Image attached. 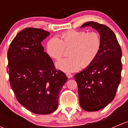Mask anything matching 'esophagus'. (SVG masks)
I'll return each instance as SVG.
<instances>
[{
    "label": "esophagus",
    "instance_id": "34e87169",
    "mask_svg": "<svg viewBox=\"0 0 128 128\" xmlns=\"http://www.w3.org/2000/svg\"><path fill=\"white\" fill-rule=\"evenodd\" d=\"M66 76H67V77H68L69 78H72V75L71 74H70V73H67L66 74Z\"/></svg>",
    "mask_w": 128,
    "mask_h": 128
}]
</instances>
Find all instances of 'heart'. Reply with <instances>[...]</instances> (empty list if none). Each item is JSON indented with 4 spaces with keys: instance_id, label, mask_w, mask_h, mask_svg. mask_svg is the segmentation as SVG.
I'll use <instances>...</instances> for the list:
<instances>
[{
    "instance_id": "1",
    "label": "heart",
    "mask_w": 128,
    "mask_h": 128,
    "mask_svg": "<svg viewBox=\"0 0 128 128\" xmlns=\"http://www.w3.org/2000/svg\"><path fill=\"white\" fill-rule=\"evenodd\" d=\"M100 47L101 40L96 32L70 30L63 33L60 39L57 37L50 38L46 44V51L51 58L58 59L64 55L65 48H70V56L56 62L58 69L70 72L90 65L97 56Z\"/></svg>"
}]
</instances>
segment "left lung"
I'll use <instances>...</instances> for the list:
<instances>
[{
    "instance_id": "left-lung-1",
    "label": "left lung",
    "mask_w": 128,
    "mask_h": 128,
    "mask_svg": "<svg viewBox=\"0 0 128 128\" xmlns=\"http://www.w3.org/2000/svg\"><path fill=\"white\" fill-rule=\"evenodd\" d=\"M91 26L99 33L101 47L92 63L74 76L79 103L87 112H96L110 104L121 82L122 51L115 34L104 24L88 22L80 28Z\"/></svg>"
}]
</instances>
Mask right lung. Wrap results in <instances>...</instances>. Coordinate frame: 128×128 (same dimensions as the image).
<instances>
[{
	"mask_svg": "<svg viewBox=\"0 0 128 128\" xmlns=\"http://www.w3.org/2000/svg\"><path fill=\"white\" fill-rule=\"evenodd\" d=\"M50 34L40 28H24L12 40L7 53L10 86L18 102L38 114L56 110L59 93L68 80L44 52L41 42Z\"/></svg>",
	"mask_w": 128,
	"mask_h": 128,
	"instance_id": "add662e5",
	"label": "right lung"
}]
</instances>
